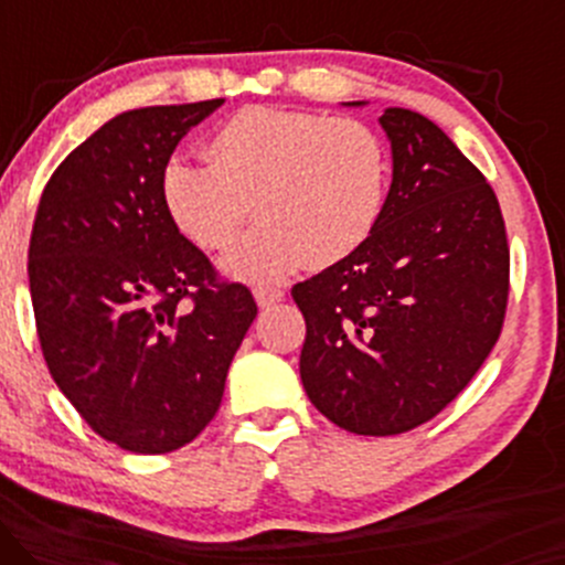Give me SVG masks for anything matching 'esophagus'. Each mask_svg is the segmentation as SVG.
I'll use <instances>...</instances> for the list:
<instances>
[{
	"mask_svg": "<svg viewBox=\"0 0 565 565\" xmlns=\"http://www.w3.org/2000/svg\"><path fill=\"white\" fill-rule=\"evenodd\" d=\"M253 296H256V303L262 309H266V307H271V303H277V301H282V290L280 288H256L253 290Z\"/></svg>",
	"mask_w": 565,
	"mask_h": 565,
	"instance_id": "esophagus-1",
	"label": "esophagus"
}]
</instances>
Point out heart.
<instances>
[{
    "instance_id": "b5f03b06",
    "label": "heart",
    "mask_w": 565,
    "mask_h": 565,
    "mask_svg": "<svg viewBox=\"0 0 565 565\" xmlns=\"http://www.w3.org/2000/svg\"><path fill=\"white\" fill-rule=\"evenodd\" d=\"M211 164L170 160L164 213L189 243L224 250L253 211L262 224L221 262L245 282H280L307 262L326 269L376 230L390 162L382 138L354 119L248 106L207 141Z\"/></svg>"
}]
</instances>
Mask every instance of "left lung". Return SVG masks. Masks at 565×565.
<instances>
[{"mask_svg":"<svg viewBox=\"0 0 565 565\" xmlns=\"http://www.w3.org/2000/svg\"><path fill=\"white\" fill-rule=\"evenodd\" d=\"M379 125L392 183L376 230L290 294L307 320V397L335 427L384 437L472 382L502 333L510 248L497 194L433 119L386 109Z\"/></svg>","mask_w":565,"mask_h":565,"instance_id":"8db88e82","label":"left lung"}]
</instances>
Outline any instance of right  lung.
Returning <instances> with one entry per match:
<instances>
[{"label": "right lung", "mask_w": 565, "mask_h": 565, "mask_svg": "<svg viewBox=\"0 0 565 565\" xmlns=\"http://www.w3.org/2000/svg\"><path fill=\"white\" fill-rule=\"evenodd\" d=\"M221 104L117 114L36 207L29 288L44 363L82 419L132 454L175 451L207 427L258 312L245 285L215 280L160 198L175 146Z\"/></svg>", "instance_id": "1"}]
</instances>
